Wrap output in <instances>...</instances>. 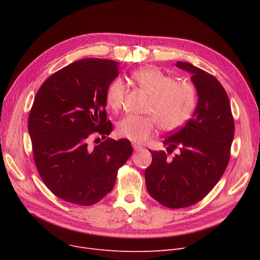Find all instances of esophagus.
I'll use <instances>...</instances> for the list:
<instances>
[{
	"instance_id": "obj_1",
	"label": "esophagus",
	"mask_w": 260,
	"mask_h": 260,
	"mask_svg": "<svg viewBox=\"0 0 260 260\" xmlns=\"http://www.w3.org/2000/svg\"><path fill=\"white\" fill-rule=\"evenodd\" d=\"M133 148H134V151H136V152H139V151H141V149L143 148L141 145H139V144H137V143H133Z\"/></svg>"
}]
</instances>
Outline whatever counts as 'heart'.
Masks as SVG:
<instances>
[{
	"instance_id": "1",
	"label": "heart",
	"mask_w": 260,
	"mask_h": 260,
	"mask_svg": "<svg viewBox=\"0 0 260 260\" xmlns=\"http://www.w3.org/2000/svg\"><path fill=\"white\" fill-rule=\"evenodd\" d=\"M133 80L149 95L145 107L148 116L128 115L117 124V133L122 138L143 143L156 135L158 127L174 132L182 127L192 117L196 104L195 86L186 81H177L156 67H144L132 73ZM126 92L125 83L115 79L107 87L105 99L114 112L123 105Z\"/></svg>"
}]
</instances>
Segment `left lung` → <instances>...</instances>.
<instances>
[{"label":"left lung","mask_w":260,"mask_h":260,"mask_svg":"<svg viewBox=\"0 0 260 260\" xmlns=\"http://www.w3.org/2000/svg\"><path fill=\"white\" fill-rule=\"evenodd\" d=\"M192 74L198 92L193 118L163 141L165 151L154 152L151 166L145 170L147 192L162 206L186 208L206 197L220 180L231 155L234 138V119L228 94L213 75L186 62H177Z\"/></svg>","instance_id":"obj_1"}]
</instances>
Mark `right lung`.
I'll return each mask as SVG.
<instances>
[{
    "mask_svg": "<svg viewBox=\"0 0 260 260\" xmlns=\"http://www.w3.org/2000/svg\"><path fill=\"white\" fill-rule=\"evenodd\" d=\"M119 76L113 60L88 58L52 74L36 94L28 132L38 173L51 192L70 203L91 206L113 189L118 170L133 154L128 139L105 138V94ZM106 140L92 148L91 135Z\"/></svg>",
    "mask_w": 260,
    "mask_h": 260,
    "instance_id": "right-lung-1",
    "label": "right lung"
}]
</instances>
